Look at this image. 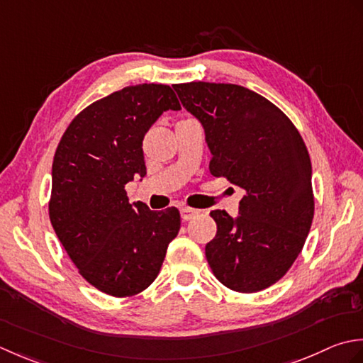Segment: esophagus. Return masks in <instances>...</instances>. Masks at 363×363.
Here are the masks:
<instances>
[{
    "label": "esophagus",
    "mask_w": 363,
    "mask_h": 363,
    "mask_svg": "<svg viewBox=\"0 0 363 363\" xmlns=\"http://www.w3.org/2000/svg\"><path fill=\"white\" fill-rule=\"evenodd\" d=\"M201 213L199 210H194V208H189V206H182L180 208V214H182V219L183 220H189L194 216H197V214Z\"/></svg>",
    "instance_id": "1"
}]
</instances>
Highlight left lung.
<instances>
[{
    "mask_svg": "<svg viewBox=\"0 0 363 363\" xmlns=\"http://www.w3.org/2000/svg\"><path fill=\"white\" fill-rule=\"evenodd\" d=\"M182 105L205 128L210 172L246 191L240 216H210L205 246L213 274L238 293L274 285L301 254L315 213L312 162L293 122L254 91L225 83L174 84Z\"/></svg>",
    "mask_w": 363,
    "mask_h": 363,
    "instance_id": "left-lung-1",
    "label": "left lung"
}]
</instances>
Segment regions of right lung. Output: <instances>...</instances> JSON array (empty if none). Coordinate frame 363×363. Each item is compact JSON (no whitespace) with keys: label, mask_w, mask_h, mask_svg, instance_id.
<instances>
[{"label":"right lung","mask_w":363,"mask_h":363,"mask_svg":"<svg viewBox=\"0 0 363 363\" xmlns=\"http://www.w3.org/2000/svg\"><path fill=\"white\" fill-rule=\"evenodd\" d=\"M167 109H182L171 86H127L81 111L55 153L51 225L79 274L114 298L135 296L157 279L180 230L175 206L152 211L131 205L125 191L145 175L143 139Z\"/></svg>","instance_id":"1"}]
</instances>
